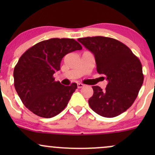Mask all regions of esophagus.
Returning <instances> with one entry per match:
<instances>
[{"label":"esophagus","mask_w":155,"mask_h":155,"mask_svg":"<svg viewBox=\"0 0 155 155\" xmlns=\"http://www.w3.org/2000/svg\"><path fill=\"white\" fill-rule=\"evenodd\" d=\"M77 86H78V88H82L84 86V85L83 84H81V83H78Z\"/></svg>","instance_id":"34e87169"}]
</instances>
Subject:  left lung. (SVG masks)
<instances>
[{"label": "left lung", "mask_w": 155, "mask_h": 155, "mask_svg": "<svg viewBox=\"0 0 155 155\" xmlns=\"http://www.w3.org/2000/svg\"><path fill=\"white\" fill-rule=\"evenodd\" d=\"M95 56L97 71L106 76V90L93 86L89 105L104 117H114L132 106L143 82L142 65L123 43L108 37L78 38Z\"/></svg>", "instance_id": "8db88e82"}]
</instances>
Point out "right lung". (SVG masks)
<instances>
[{
	"mask_svg": "<svg viewBox=\"0 0 155 155\" xmlns=\"http://www.w3.org/2000/svg\"><path fill=\"white\" fill-rule=\"evenodd\" d=\"M82 49L73 38H50L35 44L19 58L14 70L15 87L23 104L35 114L51 118L68 105L77 84L64 86L53 75L65 54Z\"/></svg>",
	"mask_w": 155,
	"mask_h": 155,
	"instance_id": "1",
	"label": "right lung"
}]
</instances>
